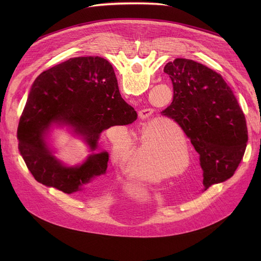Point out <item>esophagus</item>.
<instances>
[{
	"mask_svg": "<svg viewBox=\"0 0 261 261\" xmlns=\"http://www.w3.org/2000/svg\"><path fill=\"white\" fill-rule=\"evenodd\" d=\"M152 114V110L151 109H142L139 111V116L142 118V119H147L149 118L150 116H151Z\"/></svg>",
	"mask_w": 261,
	"mask_h": 261,
	"instance_id": "obj_1",
	"label": "esophagus"
}]
</instances>
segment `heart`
<instances>
[{
	"label": "heart",
	"mask_w": 261,
	"mask_h": 261,
	"mask_svg": "<svg viewBox=\"0 0 261 261\" xmlns=\"http://www.w3.org/2000/svg\"><path fill=\"white\" fill-rule=\"evenodd\" d=\"M169 123L177 129L172 136L166 135ZM134 141L132 148L130 136L119 135L113 143L112 158L119 165H129L130 173L141 180L158 182L181 174L189 165L191 155L186 135L168 119L143 128Z\"/></svg>",
	"instance_id": "1"
}]
</instances>
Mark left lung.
I'll list each match as a JSON object with an SVG mask.
<instances>
[{"label": "left lung", "mask_w": 261, "mask_h": 261, "mask_svg": "<svg viewBox=\"0 0 261 261\" xmlns=\"http://www.w3.org/2000/svg\"><path fill=\"white\" fill-rule=\"evenodd\" d=\"M164 72L173 99L161 112L179 125L200 155L206 190L234 174L248 142V129L234 93L220 74L193 60L176 58Z\"/></svg>", "instance_id": "8db88e82"}]
</instances>
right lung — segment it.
I'll use <instances>...</instances> for the list:
<instances>
[{"label": "right lung", "instance_id": "obj_1", "mask_svg": "<svg viewBox=\"0 0 261 261\" xmlns=\"http://www.w3.org/2000/svg\"><path fill=\"white\" fill-rule=\"evenodd\" d=\"M136 118L111 63L98 56L71 58L36 78L20 117L19 151L39 183L73 194L106 174L109 153L95 152L102 131ZM54 126H67L86 142L91 153L84 163L67 167L53 154L47 139Z\"/></svg>", "mask_w": 261, "mask_h": 261}]
</instances>
